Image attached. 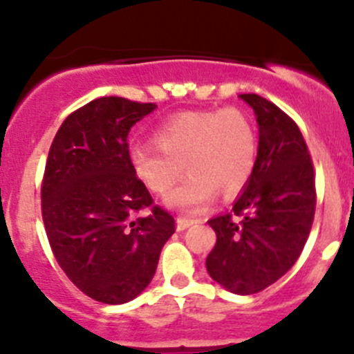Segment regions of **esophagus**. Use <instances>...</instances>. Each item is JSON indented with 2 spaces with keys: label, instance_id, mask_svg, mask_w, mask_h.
Listing matches in <instances>:
<instances>
[{
  "label": "esophagus",
  "instance_id": "obj_1",
  "mask_svg": "<svg viewBox=\"0 0 354 354\" xmlns=\"http://www.w3.org/2000/svg\"><path fill=\"white\" fill-rule=\"evenodd\" d=\"M194 223H195L194 219H187V217H178V219H176V230L178 231H185V230H188V227H190Z\"/></svg>",
  "mask_w": 354,
  "mask_h": 354
}]
</instances>
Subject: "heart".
Here are the masks:
<instances>
[{
	"mask_svg": "<svg viewBox=\"0 0 354 354\" xmlns=\"http://www.w3.org/2000/svg\"><path fill=\"white\" fill-rule=\"evenodd\" d=\"M156 144H133L128 160L135 176L157 195H166L183 169L188 176L166 203L187 214L205 210L216 198L243 190L257 164V133L238 108L187 111L154 131Z\"/></svg>",
	"mask_w": 354,
	"mask_h": 354,
	"instance_id": "obj_1",
	"label": "heart"
}]
</instances>
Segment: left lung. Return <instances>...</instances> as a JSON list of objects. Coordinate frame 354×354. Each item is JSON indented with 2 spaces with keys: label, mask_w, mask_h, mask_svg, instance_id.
I'll list each match as a JSON object with an SVG mask.
<instances>
[{
  "label": "left lung",
  "mask_w": 354,
  "mask_h": 354,
  "mask_svg": "<svg viewBox=\"0 0 354 354\" xmlns=\"http://www.w3.org/2000/svg\"><path fill=\"white\" fill-rule=\"evenodd\" d=\"M255 111L259 152L231 214L209 221L217 241L205 260L216 283L253 295L295 266L315 216V173L298 124L267 99L241 94Z\"/></svg>",
  "instance_id": "8db88e82"
}]
</instances>
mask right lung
I'll use <instances>...</instances> for the list:
<instances>
[{
    "label": "right lung",
    "mask_w": 354,
    "mask_h": 354,
    "mask_svg": "<svg viewBox=\"0 0 354 354\" xmlns=\"http://www.w3.org/2000/svg\"><path fill=\"white\" fill-rule=\"evenodd\" d=\"M157 108L99 97L59 127L41 187L42 221L68 279L92 299L121 305L154 277L174 217L154 205L128 160V133ZM149 208L151 214L138 216Z\"/></svg>",
    "instance_id": "1"
}]
</instances>
